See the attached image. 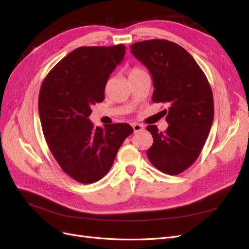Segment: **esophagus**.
Here are the masks:
<instances>
[{
  "label": "esophagus",
  "mask_w": 249,
  "mask_h": 249,
  "mask_svg": "<svg viewBox=\"0 0 249 249\" xmlns=\"http://www.w3.org/2000/svg\"><path fill=\"white\" fill-rule=\"evenodd\" d=\"M132 126H133L135 133L140 132V131H142L143 129H144V126H143V124H133Z\"/></svg>",
  "instance_id": "obj_1"
}]
</instances>
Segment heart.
<instances>
[{
	"instance_id": "b5f03b06",
	"label": "heart",
	"mask_w": 249,
	"mask_h": 249,
	"mask_svg": "<svg viewBox=\"0 0 249 249\" xmlns=\"http://www.w3.org/2000/svg\"><path fill=\"white\" fill-rule=\"evenodd\" d=\"M142 71H143L142 69H140V67H133V69H131L130 70V71H129V77H131V76H134V74H137V73H140V72H142Z\"/></svg>"
}]
</instances>
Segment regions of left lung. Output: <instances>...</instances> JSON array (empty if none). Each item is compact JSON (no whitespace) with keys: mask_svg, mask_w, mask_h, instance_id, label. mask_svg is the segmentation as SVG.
<instances>
[{"mask_svg":"<svg viewBox=\"0 0 249 249\" xmlns=\"http://www.w3.org/2000/svg\"><path fill=\"white\" fill-rule=\"evenodd\" d=\"M130 49L152 73V101L170 106L163 110L169 124L166 131L146 126L154 139L147 158L166 175H179L196 161L209 136L214 118L212 89L194 58L175 42L149 39Z\"/></svg>","mask_w":249,"mask_h":249,"instance_id":"obj_1","label":"left lung"}]
</instances>
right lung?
Returning <instances> with one entry per match:
<instances>
[{
    "label": "right lung",
    "mask_w": 249,
    "mask_h": 249,
    "mask_svg": "<svg viewBox=\"0 0 249 249\" xmlns=\"http://www.w3.org/2000/svg\"><path fill=\"white\" fill-rule=\"evenodd\" d=\"M125 47H81L71 52L44 78L38 96L42 132L60 167L77 182L92 184L112 167L119 147L134 132L129 124L94 126L92 105L105 99L110 73Z\"/></svg>",
    "instance_id": "obj_1"
}]
</instances>
